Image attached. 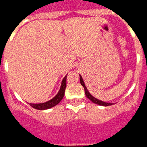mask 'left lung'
I'll return each instance as SVG.
<instances>
[{
  "instance_id": "1",
  "label": "left lung",
  "mask_w": 147,
  "mask_h": 147,
  "mask_svg": "<svg viewBox=\"0 0 147 147\" xmlns=\"http://www.w3.org/2000/svg\"><path fill=\"white\" fill-rule=\"evenodd\" d=\"M80 83H81V85H82L83 88H84V89H85V95H86V96L88 97V98H89V99L92 102H93V103L96 104V105H98L105 106V107H106V106H110V105H113L112 103H107V102H102V101H101V100H98V99H97V98H95V97H93V96H92V95L89 93V91L88 90V89H87L86 86H85V83H84V81H83L82 77L81 75H80Z\"/></svg>"
}]
</instances>
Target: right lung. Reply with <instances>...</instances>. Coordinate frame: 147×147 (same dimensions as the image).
Returning a JSON list of instances; mask_svg holds the SVG:
<instances>
[{
  "label": "right lung",
  "mask_w": 147,
  "mask_h": 147,
  "mask_svg": "<svg viewBox=\"0 0 147 147\" xmlns=\"http://www.w3.org/2000/svg\"><path fill=\"white\" fill-rule=\"evenodd\" d=\"M66 79H67V75L64 77V79L62 80V84H61L60 89H59V92L55 96L52 98V99L49 100L48 102H45V103H40V104H32L30 103V106H32L33 108L37 109V110H47V109L51 108V107H54L57 105L61 102V100L64 97L65 95V90L66 88Z\"/></svg>",
  "instance_id": "add662e5"
}]
</instances>
